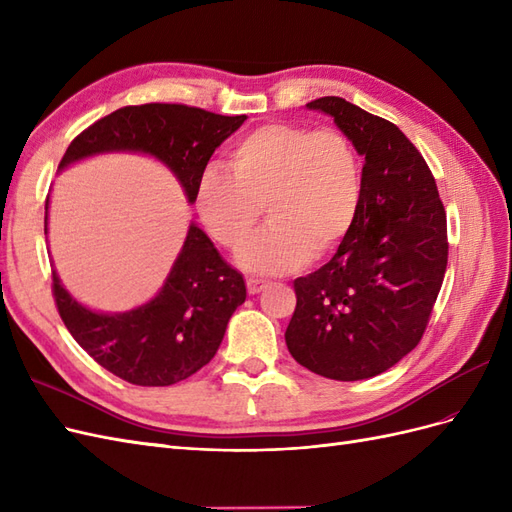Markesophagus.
Segmentation results:
<instances>
[{
  "label": "esophagus",
  "mask_w": 512,
  "mask_h": 512,
  "mask_svg": "<svg viewBox=\"0 0 512 512\" xmlns=\"http://www.w3.org/2000/svg\"><path fill=\"white\" fill-rule=\"evenodd\" d=\"M262 288H265V282H260V280H247V292H250V294H258Z\"/></svg>",
  "instance_id": "esophagus-1"
}]
</instances>
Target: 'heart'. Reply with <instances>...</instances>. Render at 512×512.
<instances>
[{"instance_id":"1","label":"heart","mask_w":512,"mask_h":512,"mask_svg":"<svg viewBox=\"0 0 512 512\" xmlns=\"http://www.w3.org/2000/svg\"><path fill=\"white\" fill-rule=\"evenodd\" d=\"M230 170L200 173L196 211L211 239L237 252L266 207L272 224L239 254L252 273L282 275L333 254L359 215V156L335 128L262 123L230 149Z\"/></svg>"}]
</instances>
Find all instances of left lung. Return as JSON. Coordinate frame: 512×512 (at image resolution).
<instances>
[{
  "instance_id": "1",
  "label": "left lung",
  "mask_w": 512,
  "mask_h": 512,
  "mask_svg": "<svg viewBox=\"0 0 512 512\" xmlns=\"http://www.w3.org/2000/svg\"><path fill=\"white\" fill-rule=\"evenodd\" d=\"M307 108L331 115L365 158L363 194L335 256L294 280L286 346L318 376L374 378L427 329L448 260L446 211L421 151L395 123L337 96Z\"/></svg>"
}]
</instances>
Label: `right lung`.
Returning <instances> with one entry per match:
<instances>
[{
  "instance_id": "right-lung-1",
  "label": "right lung",
  "mask_w": 512,
  "mask_h": 512,
  "mask_svg": "<svg viewBox=\"0 0 512 512\" xmlns=\"http://www.w3.org/2000/svg\"><path fill=\"white\" fill-rule=\"evenodd\" d=\"M245 119L185 104L123 106L76 136L59 168L104 151L147 153L173 170L188 203H194L198 177L213 151ZM245 294L243 275L196 224H190L162 290L132 312H91L70 297L53 271V299L70 335L98 365L136 386H170L205 367Z\"/></svg>"
}]
</instances>
